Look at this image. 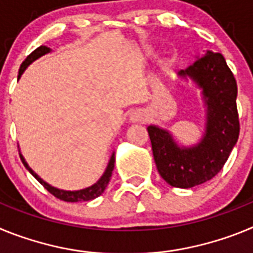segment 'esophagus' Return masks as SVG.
I'll return each instance as SVG.
<instances>
[{"mask_svg": "<svg viewBox=\"0 0 253 253\" xmlns=\"http://www.w3.org/2000/svg\"><path fill=\"white\" fill-rule=\"evenodd\" d=\"M147 119H148V118H147V114L143 110H139V109H138V110H134L133 113L130 114V122L133 123H144L147 122Z\"/></svg>", "mask_w": 253, "mask_h": 253, "instance_id": "34e87169", "label": "esophagus"}]
</instances>
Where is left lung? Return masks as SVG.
I'll use <instances>...</instances> for the list:
<instances>
[{"mask_svg":"<svg viewBox=\"0 0 253 253\" xmlns=\"http://www.w3.org/2000/svg\"><path fill=\"white\" fill-rule=\"evenodd\" d=\"M203 88L207 126L203 139L193 147H178L169 130L149 125L156 166L173 187L189 189L211 180L223 169L240 135L237 82L220 53L208 50L178 72Z\"/></svg>","mask_w":253,"mask_h":253,"instance_id":"1","label":"left lung"}]
</instances>
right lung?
<instances>
[{"instance_id":"obj_1","label":"right lung","mask_w":253,"mask_h":253,"mask_svg":"<svg viewBox=\"0 0 253 253\" xmlns=\"http://www.w3.org/2000/svg\"><path fill=\"white\" fill-rule=\"evenodd\" d=\"M49 51H50V48H48V46H45V45H42V46H39V48L35 49L33 53H30V54L26 57V59L22 62L21 66H20L19 78L21 77V75L24 73V71H25L26 67H28L29 64L33 63L35 59L40 58L42 55L46 54V53H49ZM20 158H21L22 163H24V166L28 169V171L30 172L31 175L34 176L38 181H39L40 184L43 185V186L48 190L51 195H54L55 198L59 199V200H63V202H68V203L88 202V200H92V199H95V198H97V196L101 195V194L105 191V189H106L107 184H109V181H110L111 173H113V169H114V163H115V153H113L111 154L110 161H109V163H107V167H106V169H105L104 175L100 177V180L97 181L96 184H93L92 186H90V187H86V189L78 190V191H66V190H59V189H57V187H53V186H50L49 184H46L45 181L42 180V178H40L39 176H38L37 173H35V172L30 169V167H29V165L26 163L25 158L22 157L21 153H20Z\"/></svg>"}]
</instances>
